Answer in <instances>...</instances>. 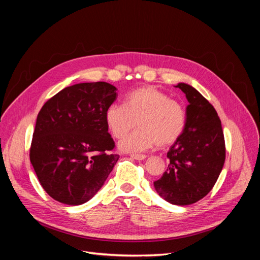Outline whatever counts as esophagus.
Listing matches in <instances>:
<instances>
[{
  "instance_id": "obj_1",
  "label": "esophagus",
  "mask_w": 260,
  "mask_h": 260,
  "mask_svg": "<svg viewBox=\"0 0 260 260\" xmlns=\"http://www.w3.org/2000/svg\"><path fill=\"white\" fill-rule=\"evenodd\" d=\"M131 157H132L133 159H136V160H143V159L146 158L147 156L144 155V154H132Z\"/></svg>"
}]
</instances>
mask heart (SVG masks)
Wrapping results in <instances>:
<instances>
[{"label":"heart","instance_id":"b5f03b06","mask_svg":"<svg viewBox=\"0 0 260 260\" xmlns=\"http://www.w3.org/2000/svg\"><path fill=\"white\" fill-rule=\"evenodd\" d=\"M106 124L116 139L123 138L137 124L140 129L120 141L123 152L140 153L157 144L167 146L182 135L186 114L179 102L153 86L132 91L125 105L112 104L105 113Z\"/></svg>","mask_w":260,"mask_h":260}]
</instances>
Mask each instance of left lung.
<instances>
[{
	"mask_svg": "<svg viewBox=\"0 0 260 260\" xmlns=\"http://www.w3.org/2000/svg\"><path fill=\"white\" fill-rule=\"evenodd\" d=\"M188 101L182 135L167 153V170L154 182L155 190L174 205H191L211 191L225 160L220 118L209 102L193 86L176 85Z\"/></svg>",
	"mask_w": 260,
	"mask_h": 260,
	"instance_id": "left-lung-1",
	"label": "left lung"
}]
</instances>
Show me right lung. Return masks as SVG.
<instances>
[{
  "instance_id": "right-lung-1",
  "label": "right lung",
  "mask_w": 260,
  "mask_h": 260,
  "mask_svg": "<svg viewBox=\"0 0 260 260\" xmlns=\"http://www.w3.org/2000/svg\"><path fill=\"white\" fill-rule=\"evenodd\" d=\"M107 82L78 83L62 89L38 114L30 161L44 191L66 205L92 199L119 155L108 133L105 113L117 99Z\"/></svg>"
}]
</instances>
